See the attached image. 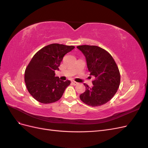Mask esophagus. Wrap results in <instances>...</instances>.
I'll return each instance as SVG.
<instances>
[{
	"label": "esophagus",
	"mask_w": 148,
	"mask_h": 148,
	"mask_svg": "<svg viewBox=\"0 0 148 148\" xmlns=\"http://www.w3.org/2000/svg\"><path fill=\"white\" fill-rule=\"evenodd\" d=\"M71 84H72L73 85H77V84H78V83L77 82H75V81H72V82H71Z\"/></svg>",
	"instance_id": "obj_1"
}]
</instances>
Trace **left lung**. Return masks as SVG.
Here are the masks:
<instances>
[{
    "label": "left lung",
    "mask_w": 148,
    "mask_h": 148,
    "mask_svg": "<svg viewBox=\"0 0 148 148\" xmlns=\"http://www.w3.org/2000/svg\"><path fill=\"white\" fill-rule=\"evenodd\" d=\"M77 47L86 58L90 75L95 78L92 88L84 84L86 91L80 95V99L92 107L104 104L114 97L119 87L118 66L110 53L100 47L83 45Z\"/></svg>",
    "instance_id": "obj_1"
}]
</instances>
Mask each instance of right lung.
Masks as SVG:
<instances>
[{
	"instance_id": "add662e5",
	"label": "right lung",
	"mask_w": 148,
	"mask_h": 148,
	"mask_svg": "<svg viewBox=\"0 0 148 148\" xmlns=\"http://www.w3.org/2000/svg\"><path fill=\"white\" fill-rule=\"evenodd\" d=\"M74 48L73 46L52 44L35 53L25 70V82L36 100L49 104L60 99L70 81H62L55 76V71L59 70L64 56Z\"/></svg>"
}]
</instances>
